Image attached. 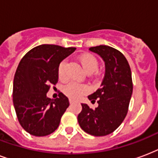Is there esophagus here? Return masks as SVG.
Segmentation results:
<instances>
[{"label": "esophagus", "mask_w": 158, "mask_h": 158, "mask_svg": "<svg viewBox=\"0 0 158 158\" xmlns=\"http://www.w3.org/2000/svg\"><path fill=\"white\" fill-rule=\"evenodd\" d=\"M69 103H70L71 105H73V104L75 103V101H73V100H72V99H70V100H69Z\"/></svg>", "instance_id": "34e87169"}]
</instances>
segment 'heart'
<instances>
[{"mask_svg": "<svg viewBox=\"0 0 158 158\" xmlns=\"http://www.w3.org/2000/svg\"><path fill=\"white\" fill-rule=\"evenodd\" d=\"M81 66L82 67L83 70L87 74H91L98 68V61L93 55L90 53H84L78 57ZM66 67H67V61L63 60L60 62L57 68V75L60 79L65 77ZM63 91L66 95L72 99H77L83 94L88 91L87 87L85 85H81L75 82H71L65 85Z\"/></svg>", "mask_w": 158, "mask_h": 158, "instance_id": "b5f03b06", "label": "heart"}]
</instances>
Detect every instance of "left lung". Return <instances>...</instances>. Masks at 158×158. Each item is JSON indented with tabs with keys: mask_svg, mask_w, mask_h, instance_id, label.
Wrapping results in <instances>:
<instances>
[{
	"mask_svg": "<svg viewBox=\"0 0 158 158\" xmlns=\"http://www.w3.org/2000/svg\"><path fill=\"white\" fill-rule=\"evenodd\" d=\"M103 59L105 77L101 88L88 96L98 107L90 109L81 104L77 120L82 130L93 136H106L113 133L125 118L133 93L132 73L123 53L110 46L100 45L89 48Z\"/></svg>",
	"mask_w": 158,
	"mask_h": 158,
	"instance_id": "left-lung-1",
	"label": "left lung"
}]
</instances>
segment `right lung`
<instances>
[{
	"mask_svg": "<svg viewBox=\"0 0 158 158\" xmlns=\"http://www.w3.org/2000/svg\"><path fill=\"white\" fill-rule=\"evenodd\" d=\"M76 48L42 44L24 55L16 69L13 83V104L22 128L31 135L43 137L59 126L62 114L69 106L62 92L58 98L47 96L50 85L58 80L59 63Z\"/></svg>",
	"mask_w": 158,
	"mask_h": 158,
	"instance_id": "right-lung-1",
	"label": "right lung"
}]
</instances>
